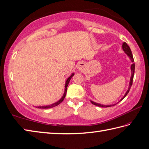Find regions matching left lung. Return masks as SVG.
Returning <instances> with one entry per match:
<instances>
[{
  "mask_svg": "<svg viewBox=\"0 0 149 149\" xmlns=\"http://www.w3.org/2000/svg\"><path fill=\"white\" fill-rule=\"evenodd\" d=\"M123 50H124L125 52L127 54V55L128 56V57H130V59H131L132 62L133 63L134 62V59H133V55H132V50L131 49H130V47L128 45V44L126 42H124L123 43ZM135 63H133L132 66H131V70H132V77H131V78H130V85H129V88L128 89V90H127V92H126L125 95H124V97H123L122 99H121L120 101H121L126 96L127 94L128 93L129 91L130 88H131V86H132V84H133V77H134V73H135ZM91 103L93 104V105H95V106H99V107H111V106H115L116 104H114V105H109V106H104V105H101L100 104H97L96 102H93V101L91 100Z\"/></svg>",
  "mask_w": 149,
  "mask_h": 149,
  "instance_id": "left-lung-1",
  "label": "left lung"
}]
</instances>
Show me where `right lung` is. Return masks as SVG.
Returning <instances> with one entry per match:
<instances>
[{
  "label": "right lung",
  "mask_w": 149,
  "mask_h": 149,
  "mask_svg": "<svg viewBox=\"0 0 149 149\" xmlns=\"http://www.w3.org/2000/svg\"><path fill=\"white\" fill-rule=\"evenodd\" d=\"M73 75H74V73H72V75H71V77H69V78L67 79L66 82V85H65V91H64V95H63V96L62 97V98H61V99L59 101H57V102L54 103V104H53L49 105V106H39V107H37L39 108V109H48V108H51V107H55V106H57V105H59V104H61V102H62L63 101V100L64 99L65 96H66V92H67V87H68V86L69 82H70L71 78L72 77V76H73Z\"/></svg>",
  "instance_id": "1"
}]
</instances>
